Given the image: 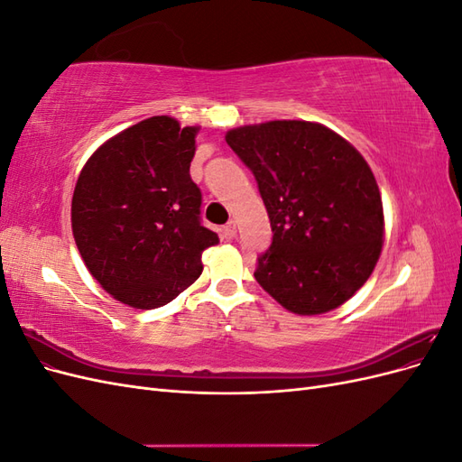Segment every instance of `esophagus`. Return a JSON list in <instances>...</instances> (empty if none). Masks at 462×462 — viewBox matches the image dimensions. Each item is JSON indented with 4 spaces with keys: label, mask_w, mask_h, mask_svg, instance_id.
<instances>
[{
    "label": "esophagus",
    "mask_w": 462,
    "mask_h": 462,
    "mask_svg": "<svg viewBox=\"0 0 462 462\" xmlns=\"http://www.w3.org/2000/svg\"><path fill=\"white\" fill-rule=\"evenodd\" d=\"M223 235H226V239H233V236L236 235V221H229L226 227H223Z\"/></svg>",
    "instance_id": "esophagus-1"
}]
</instances>
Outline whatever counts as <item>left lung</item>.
I'll use <instances>...</instances> for the list:
<instances>
[{
	"instance_id": "8db88e82",
	"label": "left lung",
	"mask_w": 462,
	"mask_h": 462,
	"mask_svg": "<svg viewBox=\"0 0 462 462\" xmlns=\"http://www.w3.org/2000/svg\"><path fill=\"white\" fill-rule=\"evenodd\" d=\"M254 173L273 239L254 277L292 314L337 309L368 282L383 245V204L360 152L319 123L227 131Z\"/></svg>"
}]
</instances>
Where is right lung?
I'll return each mask as SVG.
<instances>
[{
    "label": "right lung",
    "instance_id": "right-lung-1",
    "mask_svg": "<svg viewBox=\"0 0 462 462\" xmlns=\"http://www.w3.org/2000/svg\"><path fill=\"white\" fill-rule=\"evenodd\" d=\"M200 127L167 116L144 119L97 148L82 167L71 226L88 272L111 297L150 310L202 273L219 236L200 223L202 192L190 179Z\"/></svg>",
    "mask_w": 462,
    "mask_h": 462
}]
</instances>
